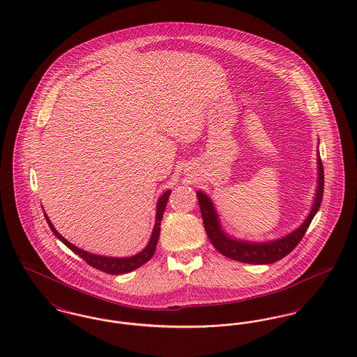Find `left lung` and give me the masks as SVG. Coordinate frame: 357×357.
I'll list each match as a JSON object with an SVG mask.
<instances>
[{
    "mask_svg": "<svg viewBox=\"0 0 357 357\" xmlns=\"http://www.w3.org/2000/svg\"><path fill=\"white\" fill-rule=\"evenodd\" d=\"M317 165H319V186L316 191L314 197V204L312 206V210L309 215L306 217L304 223L291 231L288 236L275 239V241H269V242H249V241H242V239H236V238L229 237L223 230H222L221 223L218 220L215 207L211 202V199L202 192L198 191V202L201 207V214L204 220V230L206 234L213 243V246L221 253V255L231 258L234 261L245 262V264H255V265H265V264H273L288 255L305 236V231L313 220V217L317 214L320 204L323 201L324 194V169L323 162L320 155H317Z\"/></svg>",
    "mask_w": 357,
    "mask_h": 357,
    "instance_id": "obj_1",
    "label": "left lung"
}]
</instances>
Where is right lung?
<instances>
[{
	"label": "right lung",
	"instance_id": "1",
	"mask_svg": "<svg viewBox=\"0 0 357 357\" xmlns=\"http://www.w3.org/2000/svg\"><path fill=\"white\" fill-rule=\"evenodd\" d=\"M171 190H167L163 195H160L158 204H156V217H155V226H153V234L150 238V242L149 245L137 255H132V257H124V258H119V257H104V255H93V253H88L83 249L72 245L70 242H68L66 238L63 237L52 225V222L50 221L48 215H45V220L48 222L50 227H51L53 234L56 237L59 238L67 248H69L73 253L82 257L84 259L85 262L88 265H91L92 268L98 269V271H102L104 273H108V274H123V273L132 272L137 268H140L142 265H144L147 261L151 259L153 253H155V249H156V243H158V238H159V233H160V221L163 218V213H165V208H166V204L169 201V197H170Z\"/></svg>",
	"mask_w": 357,
	"mask_h": 357
}]
</instances>
